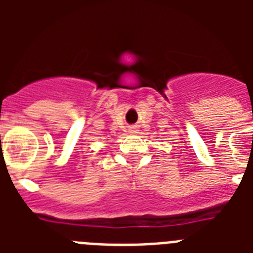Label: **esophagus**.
<instances>
[{"mask_svg": "<svg viewBox=\"0 0 253 253\" xmlns=\"http://www.w3.org/2000/svg\"><path fill=\"white\" fill-rule=\"evenodd\" d=\"M130 133H138V130H137V128H135V126H130Z\"/></svg>", "mask_w": 253, "mask_h": 253, "instance_id": "34e87169", "label": "esophagus"}]
</instances>
